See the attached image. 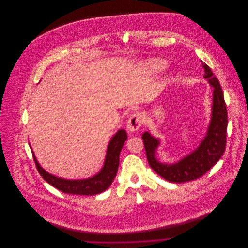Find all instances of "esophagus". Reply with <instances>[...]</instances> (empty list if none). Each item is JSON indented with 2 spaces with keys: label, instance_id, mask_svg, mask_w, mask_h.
<instances>
[{
  "label": "esophagus",
  "instance_id": "1",
  "mask_svg": "<svg viewBox=\"0 0 248 248\" xmlns=\"http://www.w3.org/2000/svg\"><path fill=\"white\" fill-rule=\"evenodd\" d=\"M142 120H143L142 114L140 112H136L133 115H131V117L129 118V120L127 122L128 131L131 133L138 131L142 125Z\"/></svg>",
  "mask_w": 248,
  "mask_h": 248
}]
</instances>
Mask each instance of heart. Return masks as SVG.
Wrapping results in <instances>:
<instances>
[{
    "label": "heart",
    "mask_w": 248,
    "mask_h": 248,
    "mask_svg": "<svg viewBox=\"0 0 248 248\" xmlns=\"http://www.w3.org/2000/svg\"><path fill=\"white\" fill-rule=\"evenodd\" d=\"M149 65L155 71H160V70H163L165 67H166V64L163 60H160V59H154V60H151Z\"/></svg>",
    "instance_id": "obj_1"
}]
</instances>
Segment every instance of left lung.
I'll return each instance as SVG.
<instances>
[{
	"label": "left lung",
	"mask_w": 248,
	"mask_h": 248,
	"mask_svg": "<svg viewBox=\"0 0 248 248\" xmlns=\"http://www.w3.org/2000/svg\"><path fill=\"white\" fill-rule=\"evenodd\" d=\"M204 78L214 88L212 114L206 136L199 147L174 164L161 163L155 156L159 140L149 132L142 136L149 165L160 177L168 181L180 183L203 176L219 160L224 153L227 133V110L222 90L210 68L202 62Z\"/></svg>",
	"instance_id": "1"
}]
</instances>
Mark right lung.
<instances>
[{
  "mask_svg": "<svg viewBox=\"0 0 248 248\" xmlns=\"http://www.w3.org/2000/svg\"><path fill=\"white\" fill-rule=\"evenodd\" d=\"M127 140V133L125 130H119L110 140L107 149L106 158L101 171L94 177H89L86 179H65L55 177L45 171L36 159L33 151V158L35 161L36 167L41 175L46 182L51 184L59 191L82 196H93L100 194L107 190L116 176L118 165H119V155L124 143Z\"/></svg>",
  "mask_w": 248,
  "mask_h": 248,
  "instance_id": "add662e5",
  "label": "right lung"
}]
</instances>
